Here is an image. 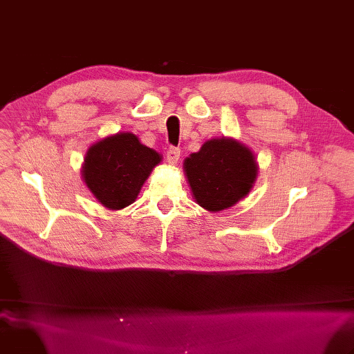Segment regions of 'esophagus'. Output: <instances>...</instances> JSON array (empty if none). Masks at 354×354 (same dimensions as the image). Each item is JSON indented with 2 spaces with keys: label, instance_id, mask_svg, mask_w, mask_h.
Masks as SVG:
<instances>
[{
  "label": "esophagus",
  "instance_id": "esophagus-1",
  "mask_svg": "<svg viewBox=\"0 0 354 354\" xmlns=\"http://www.w3.org/2000/svg\"><path fill=\"white\" fill-rule=\"evenodd\" d=\"M180 158V151L178 147H169L166 152V160L169 165H176Z\"/></svg>",
  "mask_w": 354,
  "mask_h": 354
}]
</instances>
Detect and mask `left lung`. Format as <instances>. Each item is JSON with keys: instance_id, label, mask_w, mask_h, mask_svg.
I'll return each instance as SVG.
<instances>
[{"instance_id": "obj_1", "label": "left lung", "mask_w": 354, "mask_h": 354, "mask_svg": "<svg viewBox=\"0 0 354 354\" xmlns=\"http://www.w3.org/2000/svg\"><path fill=\"white\" fill-rule=\"evenodd\" d=\"M183 171L198 205L219 212L248 195L258 165L250 147L231 138H218L185 159Z\"/></svg>"}]
</instances>
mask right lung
Wrapping results in <instances>:
<instances>
[{
    "instance_id": "right-lung-1",
    "label": "right lung",
    "mask_w": 354,
    "mask_h": 354,
    "mask_svg": "<svg viewBox=\"0 0 354 354\" xmlns=\"http://www.w3.org/2000/svg\"><path fill=\"white\" fill-rule=\"evenodd\" d=\"M162 156L130 132L107 136L88 147L82 176L103 207L116 211L133 203Z\"/></svg>"
}]
</instances>
